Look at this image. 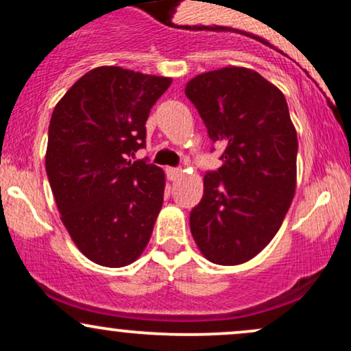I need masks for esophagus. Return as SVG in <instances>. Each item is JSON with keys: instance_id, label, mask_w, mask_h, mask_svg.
<instances>
[{"instance_id": "esophagus-1", "label": "esophagus", "mask_w": 351, "mask_h": 351, "mask_svg": "<svg viewBox=\"0 0 351 351\" xmlns=\"http://www.w3.org/2000/svg\"><path fill=\"white\" fill-rule=\"evenodd\" d=\"M167 176H168V180H171V181H175V180H178L180 176H181V170L180 168H167Z\"/></svg>"}]
</instances>
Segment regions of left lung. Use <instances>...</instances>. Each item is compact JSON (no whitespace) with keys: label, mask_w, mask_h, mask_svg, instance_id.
Wrapping results in <instances>:
<instances>
[{"label":"left lung","mask_w":351,"mask_h":351,"mask_svg":"<svg viewBox=\"0 0 351 351\" xmlns=\"http://www.w3.org/2000/svg\"><path fill=\"white\" fill-rule=\"evenodd\" d=\"M184 94L224 148L189 215L193 239L211 263H247L277 234L295 193L299 143L287 102L256 71L234 66L196 75Z\"/></svg>","instance_id":"obj_1"}]
</instances>
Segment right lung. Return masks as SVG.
<instances>
[{
  "label": "right lung",
  "mask_w": 351,
  "mask_h": 351,
  "mask_svg": "<svg viewBox=\"0 0 351 351\" xmlns=\"http://www.w3.org/2000/svg\"><path fill=\"white\" fill-rule=\"evenodd\" d=\"M170 84V77L95 67L52 112L47 178L64 226L92 263L123 267L150 241L165 173L132 158L145 147V123Z\"/></svg>",
  "instance_id": "right-lung-1"
}]
</instances>
